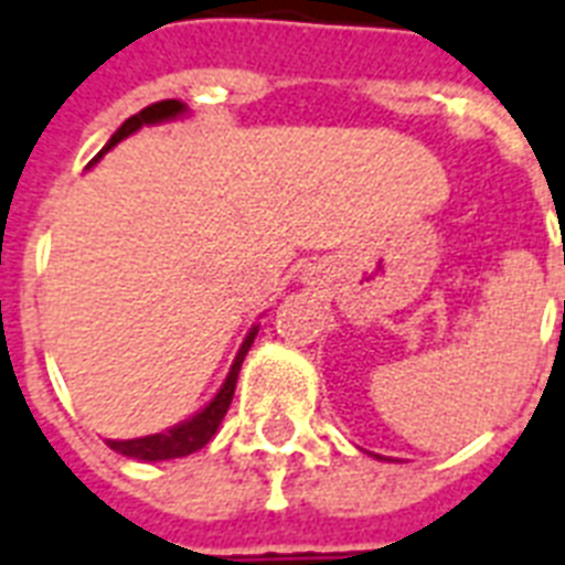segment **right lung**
<instances>
[{
  "label": "right lung",
  "mask_w": 565,
  "mask_h": 565,
  "mask_svg": "<svg viewBox=\"0 0 565 565\" xmlns=\"http://www.w3.org/2000/svg\"><path fill=\"white\" fill-rule=\"evenodd\" d=\"M185 111H188L185 103H179V99H161V103L147 105L143 111L129 117V120H126V124L111 135V141L105 143L103 152H99L96 159H103L105 152L111 150V147H117V143L124 141V138H129L132 132H138L141 126L177 120V117L185 115ZM94 161H90V164H94ZM256 332H259V327H253V330L247 332V339H244L238 353H235L233 369H230V374H226V380H223V386L217 388V395H214L212 401L200 409V413L191 415L188 422L177 424V427H170V430L164 433H152V436H141V439H108V448L117 450V454H124V457H132V460L159 462V460L188 457V454H194V450H200L203 445H209L214 433H217V427H221L223 415H226V409H230V404H233L238 371H242V362L244 356H247V351H250Z\"/></svg>",
  "instance_id": "right-lung-1"
}]
</instances>
